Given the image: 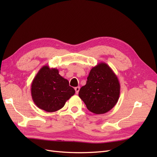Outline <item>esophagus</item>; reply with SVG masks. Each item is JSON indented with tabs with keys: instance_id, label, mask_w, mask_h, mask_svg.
<instances>
[{
	"instance_id": "obj_1",
	"label": "esophagus",
	"mask_w": 157,
	"mask_h": 157,
	"mask_svg": "<svg viewBox=\"0 0 157 157\" xmlns=\"http://www.w3.org/2000/svg\"><path fill=\"white\" fill-rule=\"evenodd\" d=\"M75 92H76V94H78V92H79V90H80V87H79V86L75 87Z\"/></svg>"
}]
</instances>
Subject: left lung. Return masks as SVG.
Wrapping results in <instances>:
<instances>
[{
	"label": "left lung",
	"mask_w": 157,
	"mask_h": 157,
	"mask_svg": "<svg viewBox=\"0 0 157 157\" xmlns=\"http://www.w3.org/2000/svg\"><path fill=\"white\" fill-rule=\"evenodd\" d=\"M87 79L78 93L87 109L97 115L110 111L119 99L121 85L117 76L107 63L101 62L90 70Z\"/></svg>",
	"instance_id": "8db88e82"
}]
</instances>
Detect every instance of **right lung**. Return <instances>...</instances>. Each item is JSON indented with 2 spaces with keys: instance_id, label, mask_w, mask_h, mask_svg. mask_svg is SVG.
I'll use <instances>...</instances> for the list:
<instances>
[{
  "instance_id": "right-lung-1",
  "label": "right lung",
  "mask_w": 157,
  "mask_h": 157,
  "mask_svg": "<svg viewBox=\"0 0 157 157\" xmlns=\"http://www.w3.org/2000/svg\"><path fill=\"white\" fill-rule=\"evenodd\" d=\"M31 96L35 105L47 112H55L62 108L75 93L69 81L59 74L56 68L44 65L33 78Z\"/></svg>"
}]
</instances>
